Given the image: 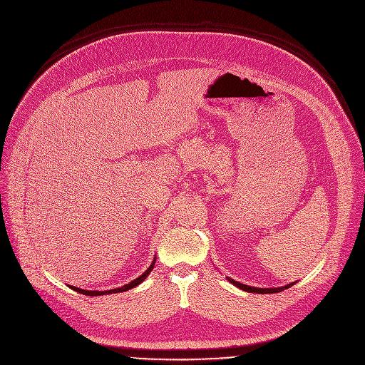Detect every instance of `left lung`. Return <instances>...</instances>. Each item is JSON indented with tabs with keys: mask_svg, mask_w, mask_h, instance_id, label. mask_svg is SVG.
Returning <instances> with one entry per match:
<instances>
[{
	"mask_svg": "<svg viewBox=\"0 0 365 365\" xmlns=\"http://www.w3.org/2000/svg\"><path fill=\"white\" fill-rule=\"evenodd\" d=\"M227 280L230 283H233L236 287L245 290V292H250V294H277V292H282V290L290 287L292 284H295V282L289 283L286 286H279V287H255V286H249V284H245V283H240L232 277H227Z\"/></svg>",
	"mask_w": 365,
	"mask_h": 365,
	"instance_id": "left-lung-1",
	"label": "left lung"
}]
</instances>
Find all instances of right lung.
<instances>
[{"label": "right lung", "instance_id": "1", "mask_svg": "<svg viewBox=\"0 0 365 365\" xmlns=\"http://www.w3.org/2000/svg\"><path fill=\"white\" fill-rule=\"evenodd\" d=\"M155 260H157V257H154L151 266H150L147 270H145L140 276H138L136 279H133L132 282H129V283H126V284H123V286H120V287L110 289V290H86V289H81V287H76V286H70V289L76 290V292H79V294H82V295H88V297H101V295H110V294L125 292V290H129V289H132V287L140 284L145 279L148 277V274L153 272V269H154V266H155Z\"/></svg>", "mask_w": 365, "mask_h": 365}]
</instances>
